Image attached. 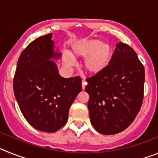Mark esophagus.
<instances>
[{"label":"esophagus","instance_id":"esophagus-1","mask_svg":"<svg viewBox=\"0 0 158 158\" xmlns=\"http://www.w3.org/2000/svg\"><path fill=\"white\" fill-rule=\"evenodd\" d=\"M86 85H87V82H86V81L85 80H82V83H81L82 89H85V88Z\"/></svg>","mask_w":158,"mask_h":158}]
</instances>
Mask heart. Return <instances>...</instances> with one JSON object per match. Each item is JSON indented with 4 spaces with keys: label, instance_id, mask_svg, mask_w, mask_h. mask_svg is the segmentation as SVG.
Wrapping results in <instances>:
<instances>
[{
    "label": "heart",
    "instance_id": "1",
    "mask_svg": "<svg viewBox=\"0 0 158 158\" xmlns=\"http://www.w3.org/2000/svg\"><path fill=\"white\" fill-rule=\"evenodd\" d=\"M71 55H63V62L66 66L74 65L73 58H85L84 66L93 75L104 72L111 63L113 48L108 43H102L99 40H83L75 42L71 47Z\"/></svg>",
    "mask_w": 158,
    "mask_h": 158
}]
</instances>
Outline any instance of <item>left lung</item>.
Instances as JSON below:
<instances>
[{
	"mask_svg": "<svg viewBox=\"0 0 158 158\" xmlns=\"http://www.w3.org/2000/svg\"><path fill=\"white\" fill-rule=\"evenodd\" d=\"M86 81L93 127L107 135L127 129L140 111L144 96L145 69L136 52L126 43H117L108 67Z\"/></svg>",
	"mask_w": 158,
	"mask_h": 158,
	"instance_id": "obj_1",
	"label": "left lung"
}]
</instances>
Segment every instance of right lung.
<instances>
[{
  "instance_id": "add662e5",
  "label": "right lung",
  "mask_w": 158,
  "mask_h": 158,
  "mask_svg": "<svg viewBox=\"0 0 158 158\" xmlns=\"http://www.w3.org/2000/svg\"><path fill=\"white\" fill-rule=\"evenodd\" d=\"M52 34L32 41L21 53L13 79L15 97L31 126L54 133L68 120L70 106L82 90L80 77L64 78L51 59L59 58L54 52Z\"/></svg>"
}]
</instances>
